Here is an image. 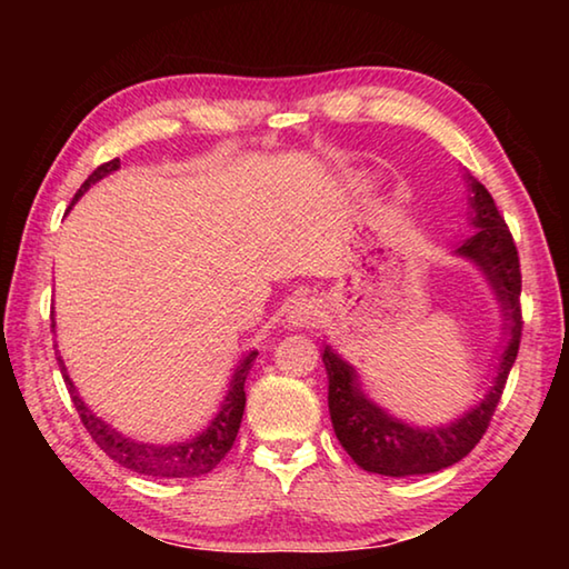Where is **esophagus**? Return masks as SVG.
Returning <instances> with one entry per match:
<instances>
[{
	"label": "esophagus",
	"mask_w": 569,
	"mask_h": 569,
	"mask_svg": "<svg viewBox=\"0 0 569 569\" xmlns=\"http://www.w3.org/2000/svg\"><path fill=\"white\" fill-rule=\"evenodd\" d=\"M321 321V306L311 296L293 298L291 306H288V323L293 326H316Z\"/></svg>",
	"instance_id": "esophagus-1"
}]
</instances>
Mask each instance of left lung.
Instances as JSON below:
<instances>
[{"label": "left lung", "mask_w": 569, "mask_h": 569, "mask_svg": "<svg viewBox=\"0 0 569 569\" xmlns=\"http://www.w3.org/2000/svg\"><path fill=\"white\" fill-rule=\"evenodd\" d=\"M471 182V223L477 233L459 246L457 253L475 261L487 273L489 283L502 301L509 343L499 361L497 381L492 391L479 407L465 413L451 427L439 429H413L391 419L377 403L363 397L356 373L349 363L339 359L329 346L323 349V366L329 371V411L333 421V431L349 457L366 471L383 477H411V475H431V471L447 469L465 459L471 449L485 437L495 409L502 399L505 383L512 363L517 359L519 341H522V271H519V256L515 238L509 233L502 213L497 210L495 198L479 180Z\"/></svg>", "instance_id": "left-lung-1"}]
</instances>
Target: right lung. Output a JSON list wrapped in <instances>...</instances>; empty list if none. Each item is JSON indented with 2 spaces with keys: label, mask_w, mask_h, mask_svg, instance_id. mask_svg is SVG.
Segmentation results:
<instances>
[{
  "label": "right lung",
  "mask_w": 569,
  "mask_h": 569,
  "mask_svg": "<svg viewBox=\"0 0 569 569\" xmlns=\"http://www.w3.org/2000/svg\"><path fill=\"white\" fill-rule=\"evenodd\" d=\"M120 168V158L102 162V166L92 172V176L82 182V188L77 190L74 200L88 190L92 182H98L100 178L108 176V172ZM72 200V203H74ZM54 329V321H52ZM57 349V343H54ZM256 351H250L233 373V381H230V391L220 407L218 417L210 421V427L203 431V435L190 439V441H180V445H168V447H156V445H142V441H132L128 437H122L108 427L102 419L94 417V413L84 407V401L80 399V393L74 391V383L70 381L64 371V363L60 356H57V363L62 369V379L67 383V391H70L72 403L80 419L84 423V429L90 431V437L94 439L104 455H108L112 461H118L120 467L138 471V475L146 477H156V479H186V477H200L208 475L210 469H216L220 465L233 441L238 437L240 429V419H243V409H246V377L250 371V366L256 361Z\"/></svg>",
  "instance_id": "add662e5"
}]
</instances>
